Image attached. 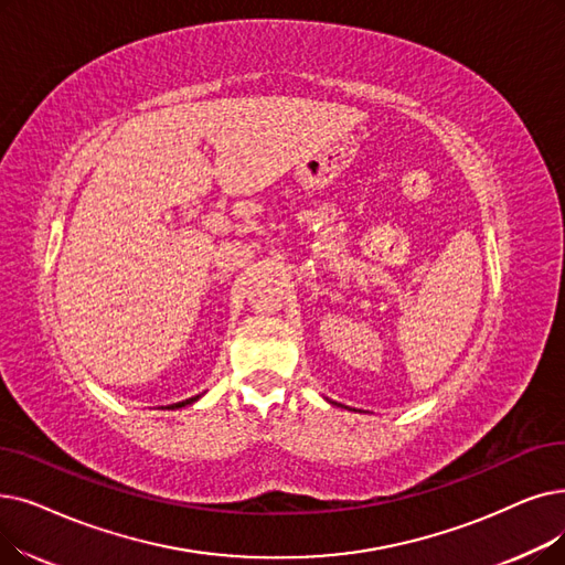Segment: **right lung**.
I'll list each match as a JSON object with an SVG mask.
<instances>
[{"instance_id":"add662e5","label":"right lung","mask_w":565,"mask_h":565,"mask_svg":"<svg viewBox=\"0 0 565 565\" xmlns=\"http://www.w3.org/2000/svg\"><path fill=\"white\" fill-rule=\"evenodd\" d=\"M195 399H199V397H191V399H184V402H178V404H173V406H170V408H182V406H186V404H193Z\"/></svg>"}]
</instances>
